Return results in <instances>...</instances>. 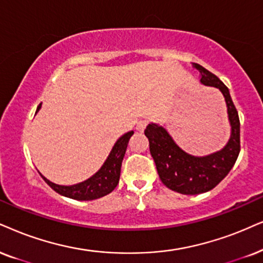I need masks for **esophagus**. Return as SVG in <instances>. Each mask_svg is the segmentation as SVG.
<instances>
[{
	"label": "esophagus",
	"instance_id": "esophagus-1",
	"mask_svg": "<svg viewBox=\"0 0 263 263\" xmlns=\"http://www.w3.org/2000/svg\"><path fill=\"white\" fill-rule=\"evenodd\" d=\"M147 125H148L147 119H142V120H139L137 122V126H136V128H137V131L143 132V131H144V128L147 127Z\"/></svg>",
	"mask_w": 263,
	"mask_h": 263
}]
</instances>
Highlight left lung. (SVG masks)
Masks as SVG:
<instances>
[{
	"label": "left lung",
	"instance_id": "left-lung-1",
	"mask_svg": "<svg viewBox=\"0 0 263 263\" xmlns=\"http://www.w3.org/2000/svg\"><path fill=\"white\" fill-rule=\"evenodd\" d=\"M193 65L200 72L201 84L218 88L223 95L232 127L227 145L220 152L198 158L182 151L161 126L149 124L144 131L161 182L171 191L185 195L214 189L232 170L240 152V121L228 87L204 66L197 63Z\"/></svg>",
	"mask_w": 263,
	"mask_h": 263
}]
</instances>
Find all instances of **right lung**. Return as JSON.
Returning a JSON list of instances; mask_svg holds the SVG:
<instances>
[{"mask_svg": "<svg viewBox=\"0 0 263 263\" xmlns=\"http://www.w3.org/2000/svg\"><path fill=\"white\" fill-rule=\"evenodd\" d=\"M40 108H41V104L37 107L36 112L40 110ZM132 135H134V131H129L118 139L101 170L96 175H93L91 178H88L87 181L74 185H59L52 183L43 176L42 178L53 191L57 192L58 194L64 195L66 198L75 199V200H95V199L104 197V195L114 191L119 183L121 164Z\"/></svg>", "mask_w": 263, "mask_h": 263, "instance_id": "1", "label": "right lung"}]
</instances>
